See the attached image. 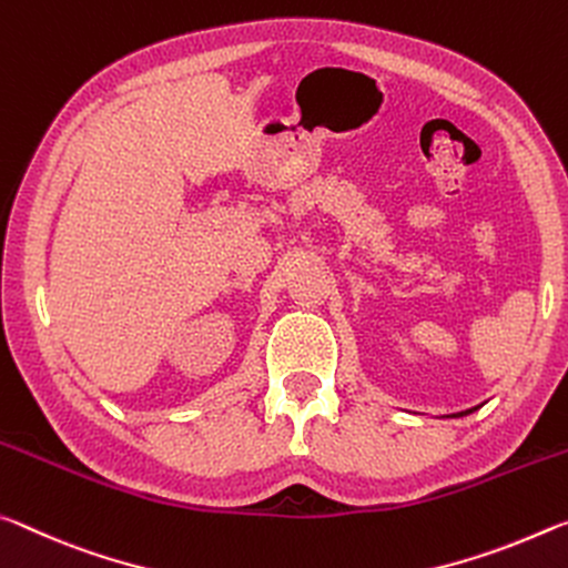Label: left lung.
<instances>
[{
  "mask_svg": "<svg viewBox=\"0 0 568 568\" xmlns=\"http://www.w3.org/2000/svg\"><path fill=\"white\" fill-rule=\"evenodd\" d=\"M458 415H463V413H458Z\"/></svg>",
  "mask_w": 568,
  "mask_h": 568,
  "instance_id": "left-lung-1",
  "label": "left lung"
}]
</instances>
